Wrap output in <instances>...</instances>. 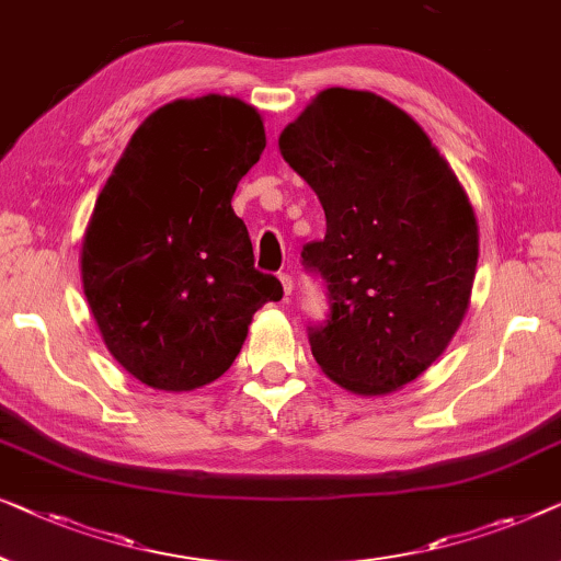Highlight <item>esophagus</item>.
Here are the masks:
<instances>
[{
	"label": "esophagus",
	"instance_id": "obj_1",
	"mask_svg": "<svg viewBox=\"0 0 561 561\" xmlns=\"http://www.w3.org/2000/svg\"><path fill=\"white\" fill-rule=\"evenodd\" d=\"M279 282H282V289H284V297L291 295V289H295V282H291V277L287 272L279 274Z\"/></svg>",
	"mask_w": 561,
	"mask_h": 561
}]
</instances>
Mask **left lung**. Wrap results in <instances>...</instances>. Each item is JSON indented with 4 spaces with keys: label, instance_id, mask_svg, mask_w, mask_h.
Masks as SVG:
<instances>
[{
    "label": "left lung",
    "instance_id": "1",
    "mask_svg": "<svg viewBox=\"0 0 561 561\" xmlns=\"http://www.w3.org/2000/svg\"><path fill=\"white\" fill-rule=\"evenodd\" d=\"M279 152L328 220L302 251L330 291V320L310 328L314 360L358 397L404 389L468 312L480 249L468 193L427 131L370 91H320Z\"/></svg>",
    "mask_w": 561,
    "mask_h": 561
}]
</instances>
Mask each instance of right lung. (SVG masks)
Instances as JSON below:
<instances>
[{"label": "right lung", "instance_id": "right-lung-1", "mask_svg": "<svg viewBox=\"0 0 561 561\" xmlns=\"http://www.w3.org/2000/svg\"><path fill=\"white\" fill-rule=\"evenodd\" d=\"M264 147V119L247 101L178 99L139 124L99 193L81 243L83 295L108 353L149 389L216 381L254 312L282 299L231 208Z\"/></svg>", "mask_w": 561, "mask_h": 561}]
</instances>
